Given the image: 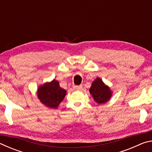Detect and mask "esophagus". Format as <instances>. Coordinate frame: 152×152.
<instances>
[{
    "label": "esophagus",
    "instance_id": "34e87169",
    "mask_svg": "<svg viewBox=\"0 0 152 152\" xmlns=\"http://www.w3.org/2000/svg\"><path fill=\"white\" fill-rule=\"evenodd\" d=\"M82 88V85L74 86V88L76 89V90H80Z\"/></svg>",
    "mask_w": 152,
    "mask_h": 152
}]
</instances>
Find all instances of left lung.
<instances>
[{"label":"left lung","mask_w":152,"mask_h":152,"mask_svg":"<svg viewBox=\"0 0 152 152\" xmlns=\"http://www.w3.org/2000/svg\"><path fill=\"white\" fill-rule=\"evenodd\" d=\"M89 91L94 101L99 104L106 103L112 96V92L109 87L105 85L99 78H96L93 81Z\"/></svg>","instance_id":"left-lung-1"}]
</instances>
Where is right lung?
Wrapping results in <instances>:
<instances>
[{
  "label": "right lung",
  "mask_w": 152,
  "mask_h": 152,
  "mask_svg": "<svg viewBox=\"0 0 152 152\" xmlns=\"http://www.w3.org/2000/svg\"><path fill=\"white\" fill-rule=\"evenodd\" d=\"M66 94V91L61 88L58 81L55 79L39 86L37 89V96L41 102L51 109L58 108Z\"/></svg>",
  "instance_id": "add662e5"
}]
</instances>
